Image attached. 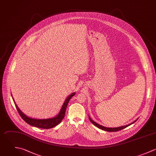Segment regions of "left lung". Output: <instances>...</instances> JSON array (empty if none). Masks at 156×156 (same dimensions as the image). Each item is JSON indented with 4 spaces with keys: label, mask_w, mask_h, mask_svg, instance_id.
Returning a JSON list of instances; mask_svg holds the SVG:
<instances>
[{
    "label": "left lung",
    "mask_w": 156,
    "mask_h": 156,
    "mask_svg": "<svg viewBox=\"0 0 156 156\" xmlns=\"http://www.w3.org/2000/svg\"><path fill=\"white\" fill-rule=\"evenodd\" d=\"M89 119L90 121L91 122V123H92L93 125H94L95 126L98 127V128H100V129H102V130H104V131H108V132H116V131H120V130H122V129H124V128H126V127H128V126L131 125V124L134 123V122H136V121H135V122H133L132 123H131V124H129V125H126V126H121V127H117V128H106V127L103 126H101V125H100L97 123L96 122H95L94 121H93V120L90 119V117H89Z\"/></svg>",
    "instance_id": "obj_1"
}]
</instances>
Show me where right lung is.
I'll return each instance as SVG.
<instances>
[{
  "label": "right lung",
  "mask_w": 156,
  "mask_h": 156,
  "mask_svg": "<svg viewBox=\"0 0 156 156\" xmlns=\"http://www.w3.org/2000/svg\"><path fill=\"white\" fill-rule=\"evenodd\" d=\"M75 95V93H72L70 95H69L67 99L66 100V101H64L62 108L59 113V114L56 116L55 117L51 118V119H32L30 117H28L27 116H26L23 113H22L20 110L19 109V108L17 107V106L16 105V104L14 102L15 104V106L16 108L17 111H18V113L19 114L20 116L21 117V118L28 125L36 127V128H42V129H50L52 128L55 126H56V125H58L59 123H61V122L62 121V120L64 119V116H65V112H66V108L67 106L68 103L69 101V100L71 99V98L74 96ZM14 101V100H13Z\"/></svg>",
  "instance_id": "1"
}]
</instances>
